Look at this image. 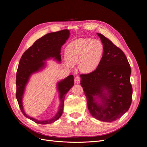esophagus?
<instances>
[{"label":"esophagus","instance_id":"esophagus-1","mask_svg":"<svg viewBox=\"0 0 147 147\" xmlns=\"http://www.w3.org/2000/svg\"><path fill=\"white\" fill-rule=\"evenodd\" d=\"M80 81H81V78L79 76H77L74 79V82L76 84L80 83Z\"/></svg>","mask_w":147,"mask_h":147}]
</instances>
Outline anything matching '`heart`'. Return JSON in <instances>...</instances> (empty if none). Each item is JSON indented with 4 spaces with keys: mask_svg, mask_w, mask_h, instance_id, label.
<instances>
[{
    "mask_svg": "<svg viewBox=\"0 0 147 147\" xmlns=\"http://www.w3.org/2000/svg\"><path fill=\"white\" fill-rule=\"evenodd\" d=\"M104 51L102 43L97 40L80 38L70 43L65 49V56L67 61L66 67L79 64L83 73L89 74L98 66Z\"/></svg>",
    "mask_w": 147,
    "mask_h": 147,
    "instance_id": "1",
    "label": "heart"
}]
</instances>
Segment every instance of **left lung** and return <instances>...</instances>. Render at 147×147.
<instances>
[{
	"mask_svg": "<svg viewBox=\"0 0 147 147\" xmlns=\"http://www.w3.org/2000/svg\"><path fill=\"white\" fill-rule=\"evenodd\" d=\"M97 34L104 47L103 55L95 70L80 75V84L92 116L112 122L121 118L131 106V69L121 49L102 34Z\"/></svg>",
	"mask_w": 147,
	"mask_h": 147,
	"instance_id": "obj_1",
	"label": "left lung"
}]
</instances>
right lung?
I'll list each match as a JSON object with an SVG mask.
<instances>
[{
  "label": "right lung",
  "instance_id": "obj_1",
  "mask_svg": "<svg viewBox=\"0 0 147 147\" xmlns=\"http://www.w3.org/2000/svg\"><path fill=\"white\" fill-rule=\"evenodd\" d=\"M70 35L67 29L62 30L55 32H51L44 35L35 41L22 56L20 61L16 72V99L20 108L24 116L37 124H47L56 121L62 115L63 112L65 96L74 84V76L69 75L57 84V89L59 92L60 105L59 111L56 116L51 119L44 121L28 116L24 112L23 105V97L29 77L34 73L37 72L45 66V61L53 57L56 61L61 62V48L65 43Z\"/></svg>",
  "mask_w": 147,
  "mask_h": 147
}]
</instances>
